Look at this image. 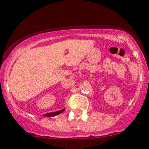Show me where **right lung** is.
Returning <instances> with one entry per match:
<instances>
[{"mask_svg": "<svg viewBox=\"0 0 149 149\" xmlns=\"http://www.w3.org/2000/svg\"><path fill=\"white\" fill-rule=\"evenodd\" d=\"M65 110V109H61V110H59V111H55V112H52V113H45L44 114V116H46V117H53V116H55L57 115H59V114H60L62 113Z\"/></svg>", "mask_w": 149, "mask_h": 149, "instance_id": "obj_1", "label": "right lung"}]
</instances>
